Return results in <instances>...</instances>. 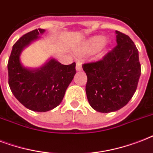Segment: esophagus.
Here are the masks:
<instances>
[{
	"instance_id": "esophagus-1",
	"label": "esophagus",
	"mask_w": 153,
	"mask_h": 153,
	"mask_svg": "<svg viewBox=\"0 0 153 153\" xmlns=\"http://www.w3.org/2000/svg\"><path fill=\"white\" fill-rule=\"evenodd\" d=\"M76 71H82V65L80 62H77L76 63Z\"/></svg>"
}]
</instances>
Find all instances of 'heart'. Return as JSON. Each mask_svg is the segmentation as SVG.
I'll return each instance as SVG.
<instances>
[{"label":"heart","instance_id":"obj_1","mask_svg":"<svg viewBox=\"0 0 153 153\" xmlns=\"http://www.w3.org/2000/svg\"><path fill=\"white\" fill-rule=\"evenodd\" d=\"M105 41H106V39L102 36L93 37L86 42L85 46L83 47V51L88 53L95 52L104 45Z\"/></svg>","mask_w":153,"mask_h":153}]
</instances>
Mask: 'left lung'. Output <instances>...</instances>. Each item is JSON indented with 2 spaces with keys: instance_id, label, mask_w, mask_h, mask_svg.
<instances>
[{
  "instance_id": "8db88e82",
  "label": "left lung",
  "mask_w": 153,
  "mask_h": 153,
  "mask_svg": "<svg viewBox=\"0 0 153 153\" xmlns=\"http://www.w3.org/2000/svg\"><path fill=\"white\" fill-rule=\"evenodd\" d=\"M117 45L103 59L82 65L91 106L100 113L121 109L135 93L141 74L139 54L127 35L116 31Z\"/></svg>"
}]
</instances>
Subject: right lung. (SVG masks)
<instances>
[{
  "instance_id": "right-lung-1",
  "label": "right lung",
  "mask_w": 153,
  "mask_h": 153,
  "mask_svg": "<svg viewBox=\"0 0 153 153\" xmlns=\"http://www.w3.org/2000/svg\"><path fill=\"white\" fill-rule=\"evenodd\" d=\"M45 30H33L13 45L8 59V85L12 93L27 109L36 112L51 110L61 103L76 71L75 62L62 65L50 58L39 68H28L20 62L24 49L40 38Z\"/></svg>"
}]
</instances>
